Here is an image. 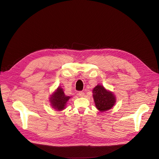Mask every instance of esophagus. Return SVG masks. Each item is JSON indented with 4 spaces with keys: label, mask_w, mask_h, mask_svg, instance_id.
<instances>
[{
    "label": "esophagus",
    "mask_w": 159,
    "mask_h": 159,
    "mask_svg": "<svg viewBox=\"0 0 159 159\" xmlns=\"http://www.w3.org/2000/svg\"><path fill=\"white\" fill-rule=\"evenodd\" d=\"M79 96L80 97H84V96H85V94H84V92L80 91V92H79Z\"/></svg>",
    "instance_id": "34e87169"
}]
</instances>
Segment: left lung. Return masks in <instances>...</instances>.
<instances>
[{"mask_svg": "<svg viewBox=\"0 0 159 159\" xmlns=\"http://www.w3.org/2000/svg\"><path fill=\"white\" fill-rule=\"evenodd\" d=\"M93 93L96 107L100 112L111 109L116 102L114 93L107 90L102 85L98 84L93 89Z\"/></svg>", "mask_w": 159, "mask_h": 159, "instance_id": "left-lung-1", "label": "left lung"}]
</instances>
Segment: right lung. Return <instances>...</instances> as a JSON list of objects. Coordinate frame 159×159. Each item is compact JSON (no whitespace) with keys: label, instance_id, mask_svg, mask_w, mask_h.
<instances>
[{"label":"right lung","instance_id":"1","mask_svg":"<svg viewBox=\"0 0 159 159\" xmlns=\"http://www.w3.org/2000/svg\"><path fill=\"white\" fill-rule=\"evenodd\" d=\"M71 98L65 94L63 89L58 87L54 91L49 98V101L52 107L57 111H62L65 109L66 103Z\"/></svg>","mask_w":159,"mask_h":159}]
</instances>
